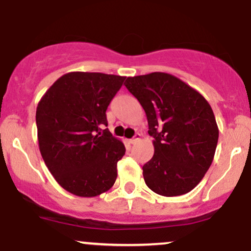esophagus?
<instances>
[{
  "label": "esophagus",
  "instance_id": "34e87169",
  "mask_svg": "<svg viewBox=\"0 0 251 251\" xmlns=\"http://www.w3.org/2000/svg\"><path fill=\"white\" fill-rule=\"evenodd\" d=\"M140 140V134L139 133H135V135L133 138H132L131 140H129V143L131 144H135V143H138Z\"/></svg>",
  "mask_w": 251,
  "mask_h": 251
}]
</instances>
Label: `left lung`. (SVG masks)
Wrapping results in <instances>:
<instances>
[{"label": "left lung", "instance_id": "obj_1", "mask_svg": "<svg viewBox=\"0 0 251 251\" xmlns=\"http://www.w3.org/2000/svg\"><path fill=\"white\" fill-rule=\"evenodd\" d=\"M125 86L145 111L153 137L154 154L143 166L146 185L165 197L188 194L214 160L218 126L211 106L169 73L128 76Z\"/></svg>", "mask_w": 251, "mask_h": 251}]
</instances>
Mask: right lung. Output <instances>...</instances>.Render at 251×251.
I'll return each mask as SVG.
<instances>
[{
  "label": "right lung",
  "instance_id": "add662e5",
  "mask_svg": "<svg viewBox=\"0 0 251 251\" xmlns=\"http://www.w3.org/2000/svg\"><path fill=\"white\" fill-rule=\"evenodd\" d=\"M126 76L71 72L56 80L36 108L37 140L46 166L66 191L96 197L117 179L125 145L107 126L106 109Z\"/></svg>",
  "mask_w": 251,
  "mask_h": 251
}]
</instances>
